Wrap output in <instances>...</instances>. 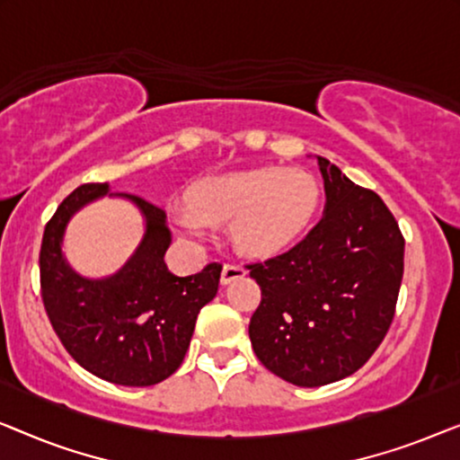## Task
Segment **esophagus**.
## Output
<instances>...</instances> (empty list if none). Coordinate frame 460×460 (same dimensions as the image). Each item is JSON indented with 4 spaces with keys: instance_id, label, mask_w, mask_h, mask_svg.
<instances>
[{
    "instance_id": "obj_1",
    "label": "esophagus",
    "mask_w": 460,
    "mask_h": 460,
    "mask_svg": "<svg viewBox=\"0 0 460 460\" xmlns=\"http://www.w3.org/2000/svg\"><path fill=\"white\" fill-rule=\"evenodd\" d=\"M244 274H247V270H244L241 263H224L222 282H224V285H228V282H232V280L243 279Z\"/></svg>"
}]
</instances>
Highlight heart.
Instances as JSON below:
<instances>
[{
  "label": "heart",
  "mask_w": 460,
  "mask_h": 460,
  "mask_svg": "<svg viewBox=\"0 0 460 460\" xmlns=\"http://www.w3.org/2000/svg\"><path fill=\"white\" fill-rule=\"evenodd\" d=\"M320 186L297 167H260L199 181L192 205L175 211L188 234H205L209 219L232 222V238L243 251L268 255L288 247L316 217Z\"/></svg>",
  "instance_id": "1"
}]
</instances>
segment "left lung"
I'll return each instance as SVG.
<instances>
[{
  "mask_svg": "<svg viewBox=\"0 0 460 460\" xmlns=\"http://www.w3.org/2000/svg\"><path fill=\"white\" fill-rule=\"evenodd\" d=\"M326 205L285 253L247 263L261 288L249 323L255 356L293 385L318 387L364 367L392 326L404 236L381 197L318 156Z\"/></svg>",
  "mask_w": 460,
  "mask_h": 460,
  "instance_id": "1",
  "label": "left lung"
}]
</instances>
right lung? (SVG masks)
I'll return each instance as SVG.
<instances>
[{
  "label": "right lung",
  "instance_id": "add662e5",
  "mask_svg": "<svg viewBox=\"0 0 460 460\" xmlns=\"http://www.w3.org/2000/svg\"><path fill=\"white\" fill-rule=\"evenodd\" d=\"M106 192L109 184L75 188L46 224L40 251L43 307L60 343L87 373L117 385H155L184 360L200 307L217 293L222 263H207L192 276L169 272L163 260L172 241L165 211L125 194L146 217L142 244L111 279H81L62 257V234L75 211Z\"/></svg>",
  "mask_w": 460,
  "mask_h": 460
}]
</instances>
